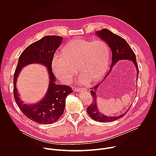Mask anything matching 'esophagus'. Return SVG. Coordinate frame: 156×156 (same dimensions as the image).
I'll list each match as a JSON object with an SVG mask.
<instances>
[{"label": "esophagus", "mask_w": 156, "mask_h": 156, "mask_svg": "<svg viewBox=\"0 0 156 156\" xmlns=\"http://www.w3.org/2000/svg\"><path fill=\"white\" fill-rule=\"evenodd\" d=\"M76 91L77 92H83V91H87V89H86V88H78V89H76Z\"/></svg>", "instance_id": "obj_1"}]
</instances>
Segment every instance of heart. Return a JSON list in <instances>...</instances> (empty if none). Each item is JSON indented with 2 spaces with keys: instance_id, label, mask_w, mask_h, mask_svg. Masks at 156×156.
I'll return each mask as SVG.
<instances>
[{
  "instance_id": "obj_1",
  "label": "heart",
  "mask_w": 156,
  "mask_h": 156,
  "mask_svg": "<svg viewBox=\"0 0 156 156\" xmlns=\"http://www.w3.org/2000/svg\"><path fill=\"white\" fill-rule=\"evenodd\" d=\"M110 60V50L103 41H87L78 38L69 42L63 48L62 54H55L52 68L56 76L63 83L72 80L77 71L82 73L80 81L89 80L96 81L105 74Z\"/></svg>"
}]
</instances>
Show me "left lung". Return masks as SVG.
Returning a JSON list of instances; mask_svg holds the SVG:
<instances>
[{
    "label": "left lung",
    "instance_id": "1",
    "mask_svg": "<svg viewBox=\"0 0 156 156\" xmlns=\"http://www.w3.org/2000/svg\"><path fill=\"white\" fill-rule=\"evenodd\" d=\"M96 35L101 39L104 41L110 48L111 51H112V63H111L110 69L109 72L105 75L103 80L96 86H94L93 87L91 88L90 93L93 97V100L92 104L88 106L86 110L88 115L93 120L99 122H110L115 121L123 117L126 114L130 107L128 108L127 110H126V112L125 113L119 116L110 117L107 116L102 114L97 107L96 91L98 90V88L99 87V85L102 83V82H103V81H104V80L107 77L108 74L110 73L111 70L114 68V65L119 60H128L131 61L133 63V64L135 66V70L137 73L136 80H138V78L139 69L138 63L136 62V55L134 52L133 51V50L129 46V44L123 38H122L117 34L113 33L112 31H110L108 29L105 28L102 29L101 31H96Z\"/></svg>",
    "mask_w": 156,
    "mask_h": 156
}]
</instances>
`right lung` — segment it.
<instances>
[{
  "mask_svg": "<svg viewBox=\"0 0 156 156\" xmlns=\"http://www.w3.org/2000/svg\"><path fill=\"white\" fill-rule=\"evenodd\" d=\"M62 39L63 37L58 36H46L30 44L19 57L14 73L15 101L26 117L39 124H51L57 121L63 113L66 96L73 93L70 87L56 84V78L52 71V58ZM31 63L41 64L47 68L50 83L47 94L42 100L35 104L27 105L20 99L16 86L22 69Z\"/></svg>",
  "mask_w": 156,
  "mask_h": 156,
  "instance_id": "obj_1",
  "label": "right lung"
}]
</instances>
